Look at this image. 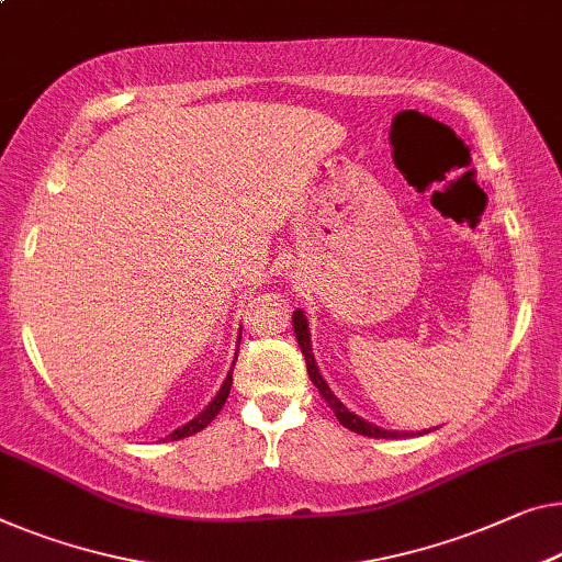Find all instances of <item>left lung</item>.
<instances>
[{
	"label": "left lung",
	"instance_id": "left-lung-1",
	"mask_svg": "<svg viewBox=\"0 0 562 562\" xmlns=\"http://www.w3.org/2000/svg\"><path fill=\"white\" fill-rule=\"evenodd\" d=\"M292 325H295V335H297V342H300V350H303L305 356V363H307V373H310V381L315 383L317 391H321V396L328 401L333 414L338 416V422L346 426V429L356 431V434H363V437H373V439H398V437H406V434H398V431H386V429H379V426L363 422L361 416L350 414L346 406L340 404L338 398L333 396V391L328 389V383L323 381L321 371H317L315 366V358H313V348H310V330H307V317L303 315V310H297V313H292Z\"/></svg>",
	"mask_w": 562,
	"mask_h": 562
}]
</instances>
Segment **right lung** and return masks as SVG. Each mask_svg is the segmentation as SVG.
I'll return each mask as SVG.
<instances>
[{"label": "right lung", "mask_w": 562, "mask_h": 562, "mask_svg": "<svg viewBox=\"0 0 562 562\" xmlns=\"http://www.w3.org/2000/svg\"><path fill=\"white\" fill-rule=\"evenodd\" d=\"M234 363H237V358H234ZM234 371V368H232ZM232 371H229V375H227V381L222 383V391L216 393L214 396V401L212 404H209L204 412H201L194 422H189L187 426H181V429H176L173 434H169V437L166 439H171V441H176V439H183V437H191V434H196V431H201L204 429V426H209L214 422V416L222 412V406H224V401H227V396H229V391H232Z\"/></svg>", "instance_id": "right-lung-1"}]
</instances>
